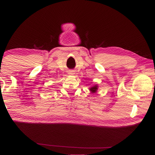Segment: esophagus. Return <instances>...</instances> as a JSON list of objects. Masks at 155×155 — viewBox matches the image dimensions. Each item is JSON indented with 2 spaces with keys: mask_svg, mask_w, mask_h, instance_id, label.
Wrapping results in <instances>:
<instances>
[{
  "mask_svg": "<svg viewBox=\"0 0 155 155\" xmlns=\"http://www.w3.org/2000/svg\"><path fill=\"white\" fill-rule=\"evenodd\" d=\"M74 71H73V70H70V71H68V74H71V75H74L75 73H74Z\"/></svg>",
  "mask_w": 155,
  "mask_h": 155,
  "instance_id": "34e87169",
  "label": "esophagus"
}]
</instances>
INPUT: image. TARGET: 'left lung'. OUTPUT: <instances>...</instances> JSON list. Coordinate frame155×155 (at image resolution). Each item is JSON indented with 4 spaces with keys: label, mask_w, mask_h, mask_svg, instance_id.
I'll return each instance as SVG.
<instances>
[{
    "label": "left lung",
    "mask_w": 155,
    "mask_h": 155,
    "mask_svg": "<svg viewBox=\"0 0 155 155\" xmlns=\"http://www.w3.org/2000/svg\"><path fill=\"white\" fill-rule=\"evenodd\" d=\"M97 85H94V87H92L91 88H90V91L92 92V93H95V92H96L97 91V90L98 89V88H97Z\"/></svg>",
    "instance_id": "obj_1"
}]
</instances>
